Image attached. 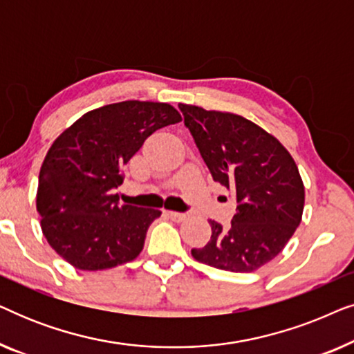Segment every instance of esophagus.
Instances as JSON below:
<instances>
[{
  "mask_svg": "<svg viewBox=\"0 0 354 354\" xmlns=\"http://www.w3.org/2000/svg\"><path fill=\"white\" fill-rule=\"evenodd\" d=\"M167 216L171 217L174 222H183L187 219L185 214H182V212H176V211H167Z\"/></svg>",
  "mask_w": 354,
  "mask_h": 354,
  "instance_id": "1",
  "label": "esophagus"
}]
</instances>
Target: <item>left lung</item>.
Wrapping results in <instances>:
<instances>
[{
    "label": "left lung",
    "instance_id": "left-lung-1",
    "mask_svg": "<svg viewBox=\"0 0 354 354\" xmlns=\"http://www.w3.org/2000/svg\"><path fill=\"white\" fill-rule=\"evenodd\" d=\"M212 178L236 195L229 229L209 221L211 240L193 248L198 263L254 272L285 248L301 222L304 185L292 154L243 115L178 104Z\"/></svg>",
    "mask_w": 354,
    "mask_h": 354
}]
</instances>
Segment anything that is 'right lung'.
Returning a JSON list of instances; mask_svg holds the SVG:
<instances>
[{"mask_svg":"<svg viewBox=\"0 0 354 354\" xmlns=\"http://www.w3.org/2000/svg\"><path fill=\"white\" fill-rule=\"evenodd\" d=\"M182 120L169 103L120 101L88 111L43 159L37 211L53 250L80 270H104L142 253L153 207L119 205L124 166L158 129Z\"/></svg>","mask_w":354,"mask_h":354,"instance_id":"add662e5","label":"right lung"}]
</instances>
